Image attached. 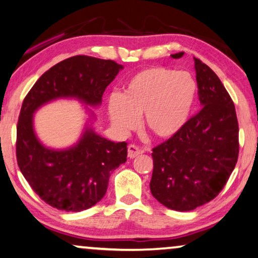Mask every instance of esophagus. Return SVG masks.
I'll list each match as a JSON object with an SVG mask.
<instances>
[{"label": "esophagus", "mask_w": 258, "mask_h": 258, "mask_svg": "<svg viewBox=\"0 0 258 258\" xmlns=\"http://www.w3.org/2000/svg\"><path fill=\"white\" fill-rule=\"evenodd\" d=\"M127 151H128V157L130 158H136L142 153V150L139 149L138 146L135 145V144H130L128 147H127Z\"/></svg>", "instance_id": "1"}]
</instances>
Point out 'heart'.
<instances>
[{
    "label": "heart",
    "mask_w": 258,
    "mask_h": 258,
    "mask_svg": "<svg viewBox=\"0 0 258 258\" xmlns=\"http://www.w3.org/2000/svg\"><path fill=\"white\" fill-rule=\"evenodd\" d=\"M197 86L186 72L166 67L139 71L127 82L122 94L108 99L112 122L120 130H131L144 114V126L158 138H170L183 128L194 105Z\"/></svg>",
    "instance_id": "b5f03b06"
}]
</instances>
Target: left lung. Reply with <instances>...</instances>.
<instances>
[{"mask_svg":"<svg viewBox=\"0 0 258 258\" xmlns=\"http://www.w3.org/2000/svg\"><path fill=\"white\" fill-rule=\"evenodd\" d=\"M195 68L203 107L177 135L152 150L151 194L176 211L195 210L217 197L239 152L238 121L231 97L208 64L195 57Z\"/></svg>","mask_w":258,"mask_h":258,"instance_id":"obj_1","label":"left lung"}]
</instances>
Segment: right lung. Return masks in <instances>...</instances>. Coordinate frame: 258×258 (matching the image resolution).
Returning <instances> with one entry per match:
<instances>
[{
	"label": "right lung",
	"mask_w": 258,
	"mask_h": 258,
	"mask_svg": "<svg viewBox=\"0 0 258 258\" xmlns=\"http://www.w3.org/2000/svg\"><path fill=\"white\" fill-rule=\"evenodd\" d=\"M121 64L87 55L61 61L41 75L22 102L16 128V159L33 191L57 210L78 212L100 202L112 171L127 160V143H114L86 130L78 145L53 151L33 131V113L47 101L75 97L95 106Z\"/></svg>",
	"instance_id": "obj_1"
}]
</instances>
